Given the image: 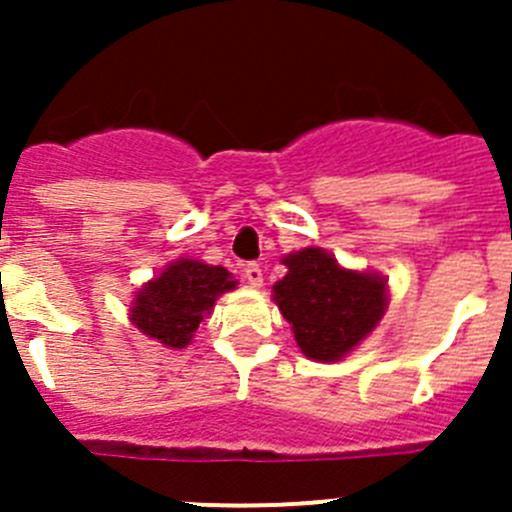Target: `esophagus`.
<instances>
[{
	"label": "esophagus",
	"instance_id": "obj_1",
	"mask_svg": "<svg viewBox=\"0 0 512 512\" xmlns=\"http://www.w3.org/2000/svg\"><path fill=\"white\" fill-rule=\"evenodd\" d=\"M243 279H246L251 287H261V284H264V274H261V266L259 264L243 266Z\"/></svg>",
	"mask_w": 512,
	"mask_h": 512
}]
</instances>
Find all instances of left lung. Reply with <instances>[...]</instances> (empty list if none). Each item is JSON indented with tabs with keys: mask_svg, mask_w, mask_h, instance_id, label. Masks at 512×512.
<instances>
[{
	"mask_svg": "<svg viewBox=\"0 0 512 512\" xmlns=\"http://www.w3.org/2000/svg\"><path fill=\"white\" fill-rule=\"evenodd\" d=\"M282 261L287 274L274 284V302L307 359L341 361L377 328L390 297L382 274L343 269L323 248Z\"/></svg>",
	"mask_w": 512,
	"mask_h": 512,
	"instance_id": "obj_1",
	"label": "left lung"
}]
</instances>
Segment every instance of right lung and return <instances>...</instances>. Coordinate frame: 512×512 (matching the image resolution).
Instances as JSON below:
<instances>
[{
    "label": "right lung",
    "mask_w": 512,
    "mask_h": 512,
    "mask_svg": "<svg viewBox=\"0 0 512 512\" xmlns=\"http://www.w3.org/2000/svg\"><path fill=\"white\" fill-rule=\"evenodd\" d=\"M235 284L233 274L223 266L176 259L135 292L130 320L143 336L156 338L169 348H184L192 343L217 297L235 289Z\"/></svg>",
    "instance_id": "obj_1"
}]
</instances>
